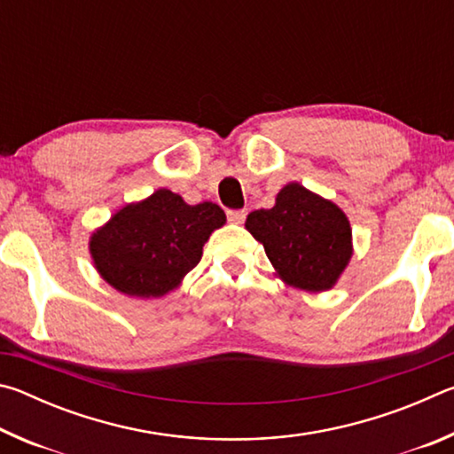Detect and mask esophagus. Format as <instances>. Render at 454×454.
I'll list each match as a JSON object with an SVG mask.
<instances>
[{"label": "esophagus", "instance_id": "obj_1", "mask_svg": "<svg viewBox=\"0 0 454 454\" xmlns=\"http://www.w3.org/2000/svg\"><path fill=\"white\" fill-rule=\"evenodd\" d=\"M228 220L232 224H242L246 220V210H228Z\"/></svg>", "mask_w": 454, "mask_h": 454}]
</instances>
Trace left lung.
Returning a JSON list of instances; mask_svg holds the SVG:
<instances>
[{"label":"left lung","instance_id":"left-lung-1","mask_svg":"<svg viewBox=\"0 0 454 454\" xmlns=\"http://www.w3.org/2000/svg\"><path fill=\"white\" fill-rule=\"evenodd\" d=\"M244 226L284 284L314 294L334 288L355 252L347 214L298 182L276 194L270 210L250 212Z\"/></svg>","mask_w":454,"mask_h":454}]
</instances>
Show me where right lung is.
<instances>
[{"instance_id": "1", "label": "right lung", "mask_w": 454, "mask_h": 454, "mask_svg": "<svg viewBox=\"0 0 454 454\" xmlns=\"http://www.w3.org/2000/svg\"><path fill=\"white\" fill-rule=\"evenodd\" d=\"M226 224L218 204L190 206L160 188L121 206L90 236V256L112 288L132 298H160L176 290L202 258L214 230Z\"/></svg>"}]
</instances>
